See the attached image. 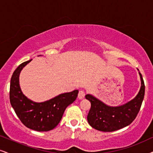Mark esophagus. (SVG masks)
Listing matches in <instances>:
<instances>
[{"instance_id": "1", "label": "esophagus", "mask_w": 153, "mask_h": 153, "mask_svg": "<svg viewBox=\"0 0 153 153\" xmlns=\"http://www.w3.org/2000/svg\"><path fill=\"white\" fill-rule=\"evenodd\" d=\"M84 97H85V92H84V90H80L78 94V98L79 99H84Z\"/></svg>"}]
</instances>
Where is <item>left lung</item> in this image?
Segmentation results:
<instances>
[{
  "label": "left lung",
  "instance_id": "obj_1",
  "mask_svg": "<svg viewBox=\"0 0 153 153\" xmlns=\"http://www.w3.org/2000/svg\"><path fill=\"white\" fill-rule=\"evenodd\" d=\"M140 89L134 99L120 106H109L102 101L86 94V99L91 102V108L87 116L89 125L100 131L112 132L121 129L131 123L136 118L145 95V84L142 74Z\"/></svg>",
  "mask_w": 153,
  "mask_h": 153
}]
</instances>
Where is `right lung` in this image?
Segmentation results:
<instances>
[{"instance_id": "1", "label": "right lung", "mask_w": 153, "mask_h": 153, "mask_svg": "<svg viewBox=\"0 0 153 153\" xmlns=\"http://www.w3.org/2000/svg\"><path fill=\"white\" fill-rule=\"evenodd\" d=\"M32 59L17 67L10 80V101L19 119L26 127L37 131H49L59 124L65 109L75 101L78 90L59 94L45 102L36 103L22 94L19 84L20 73Z\"/></svg>"}]
</instances>
